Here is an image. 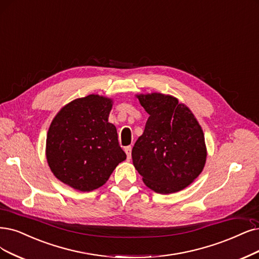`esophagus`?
I'll return each instance as SVG.
<instances>
[{
  "label": "esophagus",
  "instance_id": "1",
  "mask_svg": "<svg viewBox=\"0 0 259 259\" xmlns=\"http://www.w3.org/2000/svg\"><path fill=\"white\" fill-rule=\"evenodd\" d=\"M131 150H132V147H131V146L124 147V152H126L127 159H128V160H130V159H131Z\"/></svg>",
  "mask_w": 259,
  "mask_h": 259
}]
</instances>
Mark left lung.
Segmentation results:
<instances>
[{
  "label": "left lung",
  "instance_id": "obj_1",
  "mask_svg": "<svg viewBox=\"0 0 259 259\" xmlns=\"http://www.w3.org/2000/svg\"><path fill=\"white\" fill-rule=\"evenodd\" d=\"M138 97L149 117L132 148L133 165L155 192H178L204 168L203 130L186 105L171 96L154 93Z\"/></svg>",
  "mask_w": 259,
  "mask_h": 259
}]
</instances>
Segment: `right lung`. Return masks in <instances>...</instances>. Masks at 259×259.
<instances>
[{
  "instance_id": "right-lung-1",
  "label": "right lung",
  "mask_w": 259,
  "mask_h": 259,
  "mask_svg": "<svg viewBox=\"0 0 259 259\" xmlns=\"http://www.w3.org/2000/svg\"><path fill=\"white\" fill-rule=\"evenodd\" d=\"M112 100L89 95L57 113L47 136V160L52 173L69 187L89 192L103 186L126 159L117 131L108 121Z\"/></svg>"
}]
</instances>
